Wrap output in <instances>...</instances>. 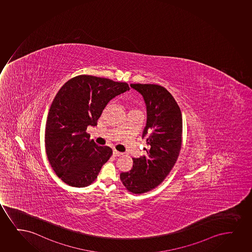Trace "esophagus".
I'll return each instance as SVG.
<instances>
[{
  "instance_id": "obj_1",
  "label": "esophagus",
  "mask_w": 252,
  "mask_h": 252,
  "mask_svg": "<svg viewBox=\"0 0 252 252\" xmlns=\"http://www.w3.org/2000/svg\"><path fill=\"white\" fill-rule=\"evenodd\" d=\"M112 153H113V156L115 157L121 156V155H123V153L118 152V151L116 150V149H113Z\"/></svg>"
}]
</instances>
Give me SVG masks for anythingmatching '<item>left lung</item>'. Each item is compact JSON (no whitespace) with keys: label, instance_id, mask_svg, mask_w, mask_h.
Returning a JSON list of instances; mask_svg holds the SVG:
<instances>
[{"label":"left lung","instance_id":"left-lung-1","mask_svg":"<svg viewBox=\"0 0 252 252\" xmlns=\"http://www.w3.org/2000/svg\"><path fill=\"white\" fill-rule=\"evenodd\" d=\"M147 105V125L142 138L147 140L145 156L132 158L133 167L120 174L126 190L142 194L158 187L169 175L182 147V116L171 94L157 84L132 83Z\"/></svg>","mask_w":252,"mask_h":252}]
</instances>
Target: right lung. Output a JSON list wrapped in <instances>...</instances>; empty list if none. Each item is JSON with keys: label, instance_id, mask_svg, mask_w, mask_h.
I'll return each instance as SVG.
<instances>
[{"label": "right lung", "instance_id": "add662e5", "mask_svg": "<svg viewBox=\"0 0 252 252\" xmlns=\"http://www.w3.org/2000/svg\"><path fill=\"white\" fill-rule=\"evenodd\" d=\"M127 90L126 83L79 75L67 81L54 97L46 123L45 147L54 172L67 185H91L112 156V148L90 140L87 127L96 126L107 103Z\"/></svg>", "mask_w": 252, "mask_h": 252}]
</instances>
